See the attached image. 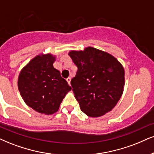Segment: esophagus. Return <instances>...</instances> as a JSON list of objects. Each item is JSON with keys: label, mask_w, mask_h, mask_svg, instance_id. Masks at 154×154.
Segmentation results:
<instances>
[{"label": "esophagus", "mask_w": 154, "mask_h": 154, "mask_svg": "<svg viewBox=\"0 0 154 154\" xmlns=\"http://www.w3.org/2000/svg\"><path fill=\"white\" fill-rule=\"evenodd\" d=\"M71 77H68V78H67V79H66V81H67V82L69 85H71Z\"/></svg>", "instance_id": "esophagus-1"}]
</instances>
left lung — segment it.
Returning a JSON list of instances; mask_svg holds the SVG:
<instances>
[{
	"instance_id": "1",
	"label": "left lung",
	"mask_w": 154,
	"mask_h": 154,
	"mask_svg": "<svg viewBox=\"0 0 154 154\" xmlns=\"http://www.w3.org/2000/svg\"><path fill=\"white\" fill-rule=\"evenodd\" d=\"M68 55L78 68L71 84L81 111L90 117L111 111L123 92L125 73L121 63L93 47L70 51Z\"/></svg>"
}]
</instances>
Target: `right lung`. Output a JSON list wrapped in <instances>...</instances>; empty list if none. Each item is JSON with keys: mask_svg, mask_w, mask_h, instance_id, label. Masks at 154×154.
Here are the masks:
<instances>
[{"mask_svg": "<svg viewBox=\"0 0 154 154\" xmlns=\"http://www.w3.org/2000/svg\"><path fill=\"white\" fill-rule=\"evenodd\" d=\"M56 57L50 54L36 56L21 70L18 79V90L25 103L46 115L58 111L63 98L71 90L53 66Z\"/></svg>", "mask_w": 154, "mask_h": 154, "instance_id": "1", "label": "right lung"}]
</instances>
